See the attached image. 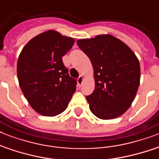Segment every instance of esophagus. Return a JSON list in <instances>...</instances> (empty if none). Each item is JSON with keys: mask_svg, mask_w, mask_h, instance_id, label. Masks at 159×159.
I'll return each mask as SVG.
<instances>
[{"mask_svg": "<svg viewBox=\"0 0 159 159\" xmlns=\"http://www.w3.org/2000/svg\"><path fill=\"white\" fill-rule=\"evenodd\" d=\"M82 82H83V77L82 76H80L78 78H77V85L78 86H81L82 84Z\"/></svg>", "mask_w": 159, "mask_h": 159, "instance_id": "esophagus-1", "label": "esophagus"}]
</instances>
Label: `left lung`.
Here are the masks:
<instances>
[{
	"instance_id": "1",
	"label": "left lung",
	"mask_w": 159,
	"mask_h": 159,
	"mask_svg": "<svg viewBox=\"0 0 159 159\" xmlns=\"http://www.w3.org/2000/svg\"><path fill=\"white\" fill-rule=\"evenodd\" d=\"M94 69L95 90L87 96L90 110L102 120L123 115L136 96L140 66L134 52L111 34L77 41Z\"/></svg>"
}]
</instances>
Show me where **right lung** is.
<instances>
[{"label": "right lung", "instance_id": "add662e5", "mask_svg": "<svg viewBox=\"0 0 159 159\" xmlns=\"http://www.w3.org/2000/svg\"><path fill=\"white\" fill-rule=\"evenodd\" d=\"M73 43L72 38L48 30L30 40L19 56V84L31 107L40 115L62 113L76 92L77 81L70 77L62 59Z\"/></svg>", "mask_w": 159, "mask_h": 159}]
</instances>
